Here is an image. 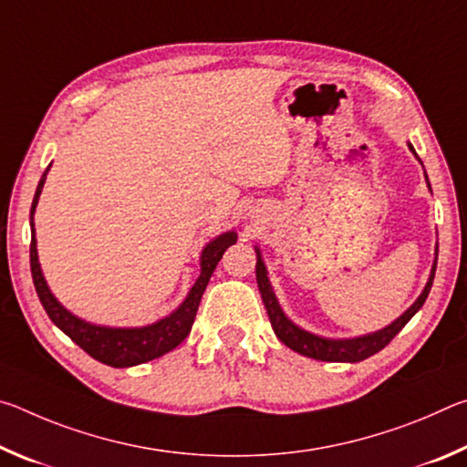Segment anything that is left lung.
<instances>
[{"label": "left lung", "instance_id": "left-lung-1", "mask_svg": "<svg viewBox=\"0 0 467 467\" xmlns=\"http://www.w3.org/2000/svg\"><path fill=\"white\" fill-rule=\"evenodd\" d=\"M410 152H412L416 158V150L414 146L408 141ZM418 162L422 164L420 158ZM426 177V172H424ZM426 185L431 189L429 177H426ZM255 255H257V265H255V278H257V286L259 292H262V300L265 305L267 317H270V323L274 327V334L278 336L282 344H286L290 350H295L303 357H309L315 360H326V362H360L368 357H373L379 350L391 342V339L400 334L401 327L414 317V315L422 309L426 296H429L432 280H434V272H437V255H439V244L434 247V262L431 267V275L426 280V286L422 288L420 296H418L408 309L400 315L398 319L391 321L389 326H385L383 329H377L373 334H365V336H357V337H326V336H317L313 331H306L305 327L296 326L286 313L282 311V306L275 298V292L270 284V278H267V267L264 264L262 257V249L255 244Z\"/></svg>", "mask_w": 467, "mask_h": 467}]
</instances>
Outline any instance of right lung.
Wrapping results in <instances>:
<instances>
[{"label":"right lung","mask_w":467,"mask_h":467,"mask_svg":"<svg viewBox=\"0 0 467 467\" xmlns=\"http://www.w3.org/2000/svg\"><path fill=\"white\" fill-rule=\"evenodd\" d=\"M49 169L51 164L43 172L41 181H38L35 200L33 205H30V234H33V241H30V272H33V282L38 300H41L43 309L49 315V319L63 331V334L72 337L84 352H88L94 360L115 368L136 367L141 365V362L154 360L158 357H162V354L175 350V348L189 336V331H192L203 290L208 286L218 262L223 259V253L236 243V233L226 231L214 236V239L205 244L200 255V275H197L193 286L189 288L183 303H181L175 311L169 313L167 317L138 327L97 326V323L78 317V315L67 311L66 306L59 303L57 296L53 295L49 284L45 280L41 264H38L35 212Z\"/></svg>","instance_id":"right-lung-1"}]
</instances>
